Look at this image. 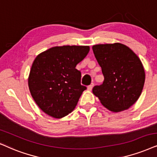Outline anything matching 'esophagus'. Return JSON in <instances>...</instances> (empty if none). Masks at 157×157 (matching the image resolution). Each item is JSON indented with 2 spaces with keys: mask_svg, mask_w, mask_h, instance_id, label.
<instances>
[{
  "mask_svg": "<svg viewBox=\"0 0 157 157\" xmlns=\"http://www.w3.org/2000/svg\"><path fill=\"white\" fill-rule=\"evenodd\" d=\"M93 87V83H92V84H90V85H88V89L89 90H92Z\"/></svg>",
  "mask_w": 157,
  "mask_h": 157,
  "instance_id": "obj_1",
  "label": "esophagus"
}]
</instances>
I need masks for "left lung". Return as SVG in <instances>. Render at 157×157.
Masks as SVG:
<instances>
[{
    "label": "left lung",
    "mask_w": 157,
    "mask_h": 157,
    "mask_svg": "<svg viewBox=\"0 0 157 157\" xmlns=\"http://www.w3.org/2000/svg\"><path fill=\"white\" fill-rule=\"evenodd\" d=\"M104 80L93 93L109 110L119 112L130 108L144 88L145 72L140 59L130 48L116 43L93 46Z\"/></svg>",
    "instance_id": "8db88e82"
}]
</instances>
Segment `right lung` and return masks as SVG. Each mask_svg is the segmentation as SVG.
<instances>
[{"label": "right lung", "mask_w": 157, "mask_h": 157, "mask_svg": "<svg viewBox=\"0 0 157 157\" xmlns=\"http://www.w3.org/2000/svg\"><path fill=\"white\" fill-rule=\"evenodd\" d=\"M89 51V46H56L35 58L28 85L35 103L45 114L61 118L75 109L87 88L81 85V72L75 67Z\"/></svg>", "instance_id": "right-lung-1"}]
</instances>
